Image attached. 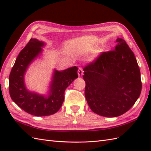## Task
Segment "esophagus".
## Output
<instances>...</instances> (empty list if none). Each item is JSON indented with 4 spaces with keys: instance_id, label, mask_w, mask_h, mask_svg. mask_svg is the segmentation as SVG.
<instances>
[{
    "instance_id": "esophagus-1",
    "label": "esophagus",
    "mask_w": 151,
    "mask_h": 151,
    "mask_svg": "<svg viewBox=\"0 0 151 151\" xmlns=\"http://www.w3.org/2000/svg\"><path fill=\"white\" fill-rule=\"evenodd\" d=\"M83 73H84V70L81 68V67H80L78 69V76H82V75H83Z\"/></svg>"
}]
</instances>
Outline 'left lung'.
<instances>
[{
	"label": "left lung",
	"instance_id": "8db88e82",
	"mask_svg": "<svg viewBox=\"0 0 151 151\" xmlns=\"http://www.w3.org/2000/svg\"><path fill=\"white\" fill-rule=\"evenodd\" d=\"M114 50L102 52L83 69L89 106L94 113L107 117H118L129 110L142 87L133 52L124 40L117 38Z\"/></svg>",
	"mask_w": 151,
	"mask_h": 151
}]
</instances>
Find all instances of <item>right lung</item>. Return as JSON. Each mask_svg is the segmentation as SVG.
Wrapping results in <instances>:
<instances>
[{
  "label": "right lung",
  "mask_w": 151,
  "mask_h": 151,
  "mask_svg": "<svg viewBox=\"0 0 151 151\" xmlns=\"http://www.w3.org/2000/svg\"><path fill=\"white\" fill-rule=\"evenodd\" d=\"M43 41L31 38L15 60L9 76V95L15 103L24 111L36 116H48L56 113L64 101V93L78 78V68L74 66L63 70L54 69L48 94L40 95L28 90L24 75L33 61L42 53Z\"/></svg>",
  "instance_id": "obj_1"
}]
</instances>
